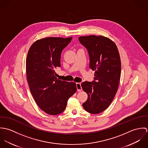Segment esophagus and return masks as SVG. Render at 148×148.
<instances>
[{"label":"esophagus","instance_id":"1","mask_svg":"<svg viewBox=\"0 0 148 148\" xmlns=\"http://www.w3.org/2000/svg\"><path fill=\"white\" fill-rule=\"evenodd\" d=\"M76 88H77V91H81L82 90V86H81V84L79 83H77L76 84Z\"/></svg>","mask_w":148,"mask_h":148}]
</instances>
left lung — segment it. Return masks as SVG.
<instances>
[{"mask_svg": "<svg viewBox=\"0 0 148 148\" xmlns=\"http://www.w3.org/2000/svg\"><path fill=\"white\" fill-rule=\"evenodd\" d=\"M89 56V67L95 71L94 80L84 82L82 86L88 94L83 104L85 110L98 114L110 106L117 91L121 76V60L115 43L103 36L79 38Z\"/></svg>", "mask_w": 148, "mask_h": 148, "instance_id": "left-lung-1", "label": "left lung"}]
</instances>
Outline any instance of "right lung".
Here are the masks:
<instances>
[{"label":"right lung","mask_w":148,"mask_h":148,"mask_svg":"<svg viewBox=\"0 0 148 148\" xmlns=\"http://www.w3.org/2000/svg\"><path fill=\"white\" fill-rule=\"evenodd\" d=\"M72 38H46L30 47L26 59L27 79L31 93L39 107L51 115L65 110L67 101L77 90L76 83L56 77L60 67L61 53Z\"/></svg>","instance_id":"add662e5"}]
</instances>
